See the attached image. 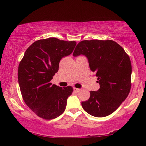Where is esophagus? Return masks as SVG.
Masks as SVG:
<instances>
[{
    "mask_svg": "<svg viewBox=\"0 0 146 146\" xmlns=\"http://www.w3.org/2000/svg\"><path fill=\"white\" fill-rule=\"evenodd\" d=\"M73 90H74V92H80V89H79V88H73Z\"/></svg>",
    "mask_w": 146,
    "mask_h": 146,
    "instance_id": "34e87169",
    "label": "esophagus"
}]
</instances>
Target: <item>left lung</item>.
I'll return each mask as SVG.
<instances>
[{
  "label": "left lung",
  "mask_w": 146,
  "mask_h": 146,
  "mask_svg": "<svg viewBox=\"0 0 146 146\" xmlns=\"http://www.w3.org/2000/svg\"><path fill=\"white\" fill-rule=\"evenodd\" d=\"M80 54L88 58L100 86L98 91H90L89 99L81 103L82 108L92 116H108L120 106L130 92L132 66L129 56L112 40L80 41L73 56Z\"/></svg>",
  "instance_id": "1"
}]
</instances>
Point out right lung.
<instances>
[{"mask_svg": "<svg viewBox=\"0 0 146 146\" xmlns=\"http://www.w3.org/2000/svg\"><path fill=\"white\" fill-rule=\"evenodd\" d=\"M75 41L51 37L34 42L26 50L18 67V82L23 100L40 118L50 120L66 110L71 86L60 87L50 80L62 58L72 53Z\"/></svg>", "mask_w": 146, "mask_h": 146, "instance_id": "right-lung-1", "label": "right lung"}]
</instances>
